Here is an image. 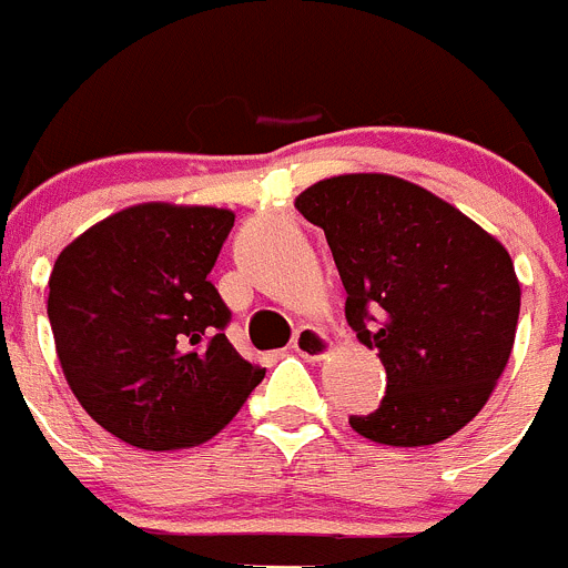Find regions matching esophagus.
I'll use <instances>...</instances> for the list:
<instances>
[{"label":"esophagus","instance_id":"1","mask_svg":"<svg viewBox=\"0 0 568 568\" xmlns=\"http://www.w3.org/2000/svg\"><path fill=\"white\" fill-rule=\"evenodd\" d=\"M293 349L307 361H324L333 349V341L315 327H301L293 338Z\"/></svg>","mask_w":568,"mask_h":568}]
</instances>
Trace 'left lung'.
Masks as SVG:
<instances>
[{"label": "left lung", "mask_w": 568, "mask_h": 568, "mask_svg": "<svg viewBox=\"0 0 568 568\" xmlns=\"http://www.w3.org/2000/svg\"><path fill=\"white\" fill-rule=\"evenodd\" d=\"M333 250L344 313L386 369V395L349 426L386 446H429L484 409L509 364L520 281L469 215L386 173L321 179L295 199Z\"/></svg>", "instance_id": "obj_1"}]
</instances>
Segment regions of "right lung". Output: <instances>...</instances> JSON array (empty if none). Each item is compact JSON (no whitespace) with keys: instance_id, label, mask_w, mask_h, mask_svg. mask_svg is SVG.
<instances>
[{"instance_id":"1","label":"right lung","mask_w":568,"mask_h":568,"mask_svg":"<svg viewBox=\"0 0 568 568\" xmlns=\"http://www.w3.org/2000/svg\"><path fill=\"white\" fill-rule=\"evenodd\" d=\"M233 210L144 202L59 253L48 318L84 413L139 449H187L222 433L264 378L224 335L207 281Z\"/></svg>"}]
</instances>
